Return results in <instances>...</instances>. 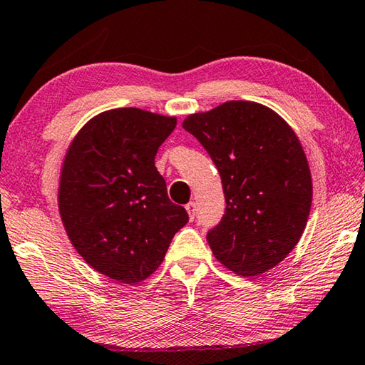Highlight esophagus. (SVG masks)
Returning a JSON list of instances; mask_svg holds the SVG:
<instances>
[{
    "label": "esophagus",
    "instance_id": "obj_1",
    "mask_svg": "<svg viewBox=\"0 0 365 365\" xmlns=\"http://www.w3.org/2000/svg\"><path fill=\"white\" fill-rule=\"evenodd\" d=\"M186 210H187V213H189V218L194 220L195 215H197V205H195V202H189V204L186 205Z\"/></svg>",
    "mask_w": 365,
    "mask_h": 365
}]
</instances>
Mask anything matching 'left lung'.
I'll use <instances>...</instances> for the list:
<instances>
[{
    "mask_svg": "<svg viewBox=\"0 0 365 365\" xmlns=\"http://www.w3.org/2000/svg\"><path fill=\"white\" fill-rule=\"evenodd\" d=\"M182 128L222 178L225 215L207 232L213 255L247 278L278 265L301 239L312 205V178L294 130L254 101H226L187 116Z\"/></svg>",
    "mask_w": 365,
    "mask_h": 365,
    "instance_id": "obj_1",
    "label": "left lung"
}]
</instances>
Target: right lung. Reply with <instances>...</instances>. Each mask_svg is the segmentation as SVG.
Listing matches in <instances>:
<instances>
[{
	"instance_id": "right-lung-1",
	"label": "right lung",
	"mask_w": 365,
	"mask_h": 365,
	"mask_svg": "<svg viewBox=\"0 0 365 365\" xmlns=\"http://www.w3.org/2000/svg\"><path fill=\"white\" fill-rule=\"evenodd\" d=\"M175 128L173 116L110 110L92 118L66 153L58 192L66 232L93 270L119 283L150 277L189 222L155 168Z\"/></svg>"
}]
</instances>
